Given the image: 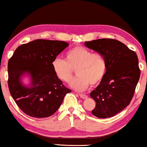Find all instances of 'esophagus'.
<instances>
[{"label":"esophagus","instance_id":"obj_1","mask_svg":"<svg viewBox=\"0 0 147 147\" xmlns=\"http://www.w3.org/2000/svg\"><path fill=\"white\" fill-rule=\"evenodd\" d=\"M79 95H80L81 98H82V99H87V98H88V96H87V95H85V94H79Z\"/></svg>","mask_w":147,"mask_h":147}]
</instances>
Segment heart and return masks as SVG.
<instances>
[{"label": "heart", "mask_w": 147, "mask_h": 147, "mask_svg": "<svg viewBox=\"0 0 147 147\" xmlns=\"http://www.w3.org/2000/svg\"><path fill=\"white\" fill-rule=\"evenodd\" d=\"M55 76L61 82L68 83L76 69L78 76L70 83V86L79 91H84L91 84H98L106 71L105 60L101 54L92 53L82 46H76L65 54V59L57 58L52 62Z\"/></svg>", "instance_id": "b5f03b06"}]
</instances>
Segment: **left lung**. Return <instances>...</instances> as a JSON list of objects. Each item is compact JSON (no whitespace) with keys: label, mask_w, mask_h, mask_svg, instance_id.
Wrapping results in <instances>:
<instances>
[{"label":"left lung","mask_w":147,"mask_h":147,"mask_svg":"<svg viewBox=\"0 0 147 147\" xmlns=\"http://www.w3.org/2000/svg\"><path fill=\"white\" fill-rule=\"evenodd\" d=\"M101 54L106 63L103 80L90 93L96 106L91 111L98 118L113 117L130 103L141 75L137 55L122 42L110 38L85 42Z\"/></svg>","instance_id":"obj_1"}]
</instances>
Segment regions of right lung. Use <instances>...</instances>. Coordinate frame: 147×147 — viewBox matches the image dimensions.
<instances>
[{
    "label": "right lung",
    "mask_w": 147,
    "mask_h": 147,
    "mask_svg": "<svg viewBox=\"0 0 147 147\" xmlns=\"http://www.w3.org/2000/svg\"><path fill=\"white\" fill-rule=\"evenodd\" d=\"M69 44L58 40L38 39L16 48L8 63V88L17 105L36 118L52 115L71 90L55 76L52 62ZM28 75L31 83L22 82Z\"/></svg>",
    "instance_id": "add662e5"
}]
</instances>
